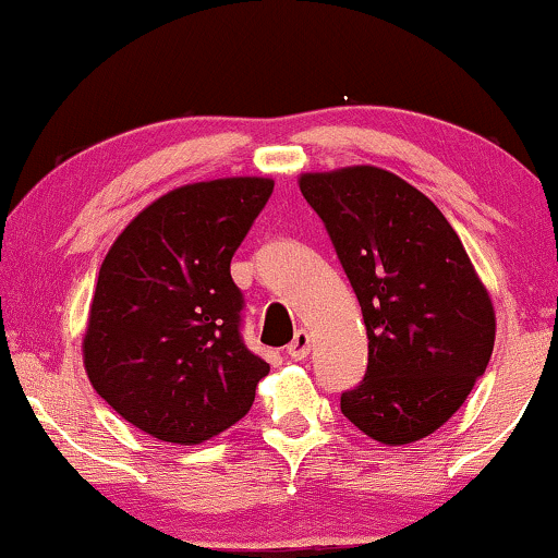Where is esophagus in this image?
Here are the masks:
<instances>
[{"label":"esophagus","mask_w":558,"mask_h":558,"mask_svg":"<svg viewBox=\"0 0 558 558\" xmlns=\"http://www.w3.org/2000/svg\"><path fill=\"white\" fill-rule=\"evenodd\" d=\"M308 354H311V336L308 331H298L295 339L288 343V356L295 361H303Z\"/></svg>","instance_id":"esophagus-1"}]
</instances>
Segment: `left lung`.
<instances>
[{
  "instance_id": "1",
  "label": "left lung",
  "mask_w": 558,
  "mask_h": 558,
  "mask_svg": "<svg viewBox=\"0 0 558 558\" xmlns=\"http://www.w3.org/2000/svg\"><path fill=\"white\" fill-rule=\"evenodd\" d=\"M354 288L368 339L341 412L381 445L433 435L465 402L496 341V311L442 211L379 167L298 179Z\"/></svg>"
}]
</instances>
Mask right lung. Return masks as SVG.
Returning <instances> with one entry per match:
<instances>
[{"instance_id": "obj_1", "label": "right lung", "mask_w": 558, "mask_h": 558, "mask_svg": "<svg viewBox=\"0 0 558 558\" xmlns=\"http://www.w3.org/2000/svg\"><path fill=\"white\" fill-rule=\"evenodd\" d=\"M272 184H184L138 211L108 250L83 364L93 389L146 435L199 445L253 407L270 366L242 343L230 263Z\"/></svg>"}]
</instances>
